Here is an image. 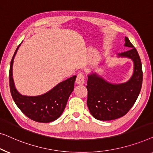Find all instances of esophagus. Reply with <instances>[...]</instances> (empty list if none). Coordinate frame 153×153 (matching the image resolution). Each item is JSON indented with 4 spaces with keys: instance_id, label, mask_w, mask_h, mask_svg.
Here are the masks:
<instances>
[{
    "instance_id": "34e87169",
    "label": "esophagus",
    "mask_w": 153,
    "mask_h": 153,
    "mask_svg": "<svg viewBox=\"0 0 153 153\" xmlns=\"http://www.w3.org/2000/svg\"><path fill=\"white\" fill-rule=\"evenodd\" d=\"M76 83L77 85H83L85 83V76H84L83 74H79L77 75L76 78Z\"/></svg>"
}]
</instances>
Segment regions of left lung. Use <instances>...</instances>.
<instances>
[{"label": "left lung", "instance_id": "8db88e82", "mask_svg": "<svg viewBox=\"0 0 153 153\" xmlns=\"http://www.w3.org/2000/svg\"><path fill=\"white\" fill-rule=\"evenodd\" d=\"M124 46L130 49L118 54L117 57L130 59L133 62L132 75L128 81L111 82L94 71L87 76V106L97 120H111L123 117L132 108L140 93L143 80L140 57L126 36Z\"/></svg>", "mask_w": 153, "mask_h": 153}]
</instances>
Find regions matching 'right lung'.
I'll return each instance as SVG.
<instances>
[{
  "mask_svg": "<svg viewBox=\"0 0 153 153\" xmlns=\"http://www.w3.org/2000/svg\"><path fill=\"white\" fill-rule=\"evenodd\" d=\"M21 44L16 49L10 63V88L13 100L20 110L34 121L39 123L54 121L62 115L65 109L68 99L74 91L76 76L61 82L42 95L33 96L22 95L15 87L12 74L14 59Z\"/></svg>",
  "mask_w": 153,
  "mask_h": 153,
  "instance_id": "1",
  "label": "right lung"
}]
</instances>
